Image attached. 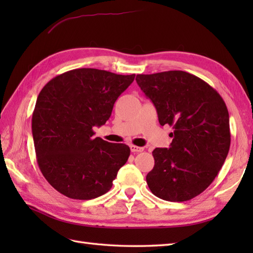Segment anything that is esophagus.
I'll use <instances>...</instances> for the list:
<instances>
[{
	"label": "esophagus",
	"mask_w": 253,
	"mask_h": 253,
	"mask_svg": "<svg viewBox=\"0 0 253 253\" xmlns=\"http://www.w3.org/2000/svg\"><path fill=\"white\" fill-rule=\"evenodd\" d=\"M130 151L133 153H138V152H142L143 151V148L140 147H137V146H130Z\"/></svg>",
	"instance_id": "esophagus-1"
}]
</instances>
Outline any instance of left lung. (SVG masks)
Segmentation results:
<instances>
[{
    "label": "left lung",
    "mask_w": 253,
    "mask_h": 253,
    "mask_svg": "<svg viewBox=\"0 0 253 253\" xmlns=\"http://www.w3.org/2000/svg\"><path fill=\"white\" fill-rule=\"evenodd\" d=\"M137 84L152 101L162 126H173L169 149L153 150L154 168L147 184L154 196L184 202L215 179L230 146L229 115L215 89L182 71L137 75Z\"/></svg>",
    "instance_id": "obj_1"
}]
</instances>
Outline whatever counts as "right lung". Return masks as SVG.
Returning <instances> with one entry per match:
<instances>
[{
  "label": "right lung",
  "mask_w": 253,
  "mask_h": 253,
  "mask_svg": "<svg viewBox=\"0 0 253 253\" xmlns=\"http://www.w3.org/2000/svg\"><path fill=\"white\" fill-rule=\"evenodd\" d=\"M135 79L95 68H78L51 79L32 113L37 162L47 182L62 195L90 200L109 191L130 149L94 137L113 106Z\"/></svg>",
  "instance_id": "right-lung-1"
}]
</instances>
